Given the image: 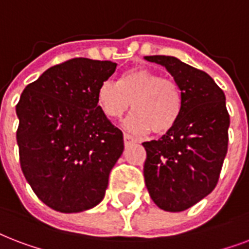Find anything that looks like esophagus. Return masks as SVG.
<instances>
[{
	"mask_svg": "<svg viewBox=\"0 0 249 249\" xmlns=\"http://www.w3.org/2000/svg\"><path fill=\"white\" fill-rule=\"evenodd\" d=\"M134 141H136V140H134V138H133L130 134H126V133H125V134H124V143H125V145H128V143H132V142H134Z\"/></svg>",
	"mask_w": 249,
	"mask_h": 249,
	"instance_id": "obj_1",
	"label": "esophagus"
}]
</instances>
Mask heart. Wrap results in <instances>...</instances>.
<instances>
[{"instance_id": "obj_1", "label": "heart", "mask_w": 249, "mask_h": 249, "mask_svg": "<svg viewBox=\"0 0 249 249\" xmlns=\"http://www.w3.org/2000/svg\"><path fill=\"white\" fill-rule=\"evenodd\" d=\"M96 103L109 119L121 117L133 103L136 112L125 119L124 128L138 136L150 130L155 134L168 133L183 111V96L175 81L147 68L125 71L119 82L107 79L100 83Z\"/></svg>"}]
</instances>
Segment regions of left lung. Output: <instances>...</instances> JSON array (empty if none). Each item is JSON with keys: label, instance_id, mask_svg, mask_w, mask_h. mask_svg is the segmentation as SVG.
Segmentation results:
<instances>
[{"label": "left lung", "instance_id": "8db88e82", "mask_svg": "<svg viewBox=\"0 0 249 249\" xmlns=\"http://www.w3.org/2000/svg\"><path fill=\"white\" fill-rule=\"evenodd\" d=\"M164 66L183 96L175 128L158 141L143 142L145 184L157 206L183 212L213 191L227 154L230 116L214 79L172 56H145Z\"/></svg>", "mask_w": 249, "mask_h": 249}]
</instances>
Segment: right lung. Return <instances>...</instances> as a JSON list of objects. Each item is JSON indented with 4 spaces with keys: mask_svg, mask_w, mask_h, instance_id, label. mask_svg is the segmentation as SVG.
Returning a JSON list of instances; mask_svg holds the SVG:
<instances>
[{
    "mask_svg": "<svg viewBox=\"0 0 249 249\" xmlns=\"http://www.w3.org/2000/svg\"><path fill=\"white\" fill-rule=\"evenodd\" d=\"M116 65L71 58L45 70L20 95V167L36 196L53 210L79 213L104 198L124 140L96 103V92Z\"/></svg>",
    "mask_w": 249,
    "mask_h": 249,
    "instance_id": "obj_1",
    "label": "right lung"
}]
</instances>
